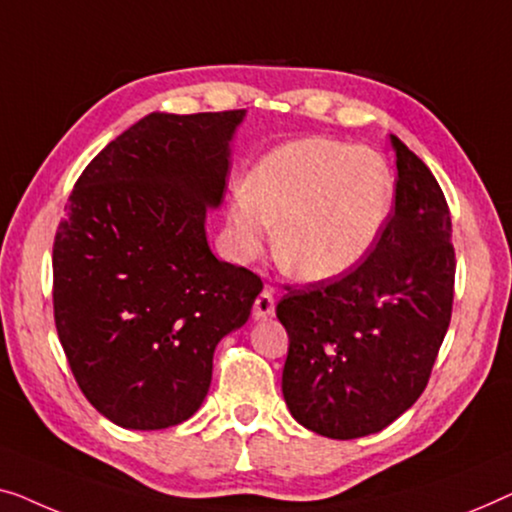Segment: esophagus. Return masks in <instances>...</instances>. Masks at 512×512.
<instances>
[{
  "instance_id": "obj_1",
  "label": "esophagus",
  "mask_w": 512,
  "mask_h": 512,
  "mask_svg": "<svg viewBox=\"0 0 512 512\" xmlns=\"http://www.w3.org/2000/svg\"><path fill=\"white\" fill-rule=\"evenodd\" d=\"M273 313H276V299H273V290L271 287H264V290L259 292V297L255 299L253 315L257 320H264V318H271Z\"/></svg>"
}]
</instances>
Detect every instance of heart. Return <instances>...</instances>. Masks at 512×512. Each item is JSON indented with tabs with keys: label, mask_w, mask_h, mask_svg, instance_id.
Here are the masks:
<instances>
[{
	"label": "heart",
	"mask_w": 512,
	"mask_h": 512,
	"mask_svg": "<svg viewBox=\"0 0 512 512\" xmlns=\"http://www.w3.org/2000/svg\"><path fill=\"white\" fill-rule=\"evenodd\" d=\"M385 160L331 139L285 143L259 160L248 187L232 194L229 232L241 253H257L278 225V259L304 280H329L357 266L392 211Z\"/></svg>",
	"instance_id": "obj_1"
}]
</instances>
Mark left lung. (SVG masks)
I'll return each mask as SVG.
<instances>
[{
  "mask_svg": "<svg viewBox=\"0 0 512 512\" xmlns=\"http://www.w3.org/2000/svg\"><path fill=\"white\" fill-rule=\"evenodd\" d=\"M394 208L343 276L278 301L290 348L283 397L315 434L350 441L392 424L429 383L455 297L448 201L427 164L392 134Z\"/></svg>",
  "mask_w": 512,
  "mask_h": 512,
  "instance_id": "obj_1",
  "label": "left lung"
}]
</instances>
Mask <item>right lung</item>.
<instances>
[{"mask_svg":"<svg viewBox=\"0 0 512 512\" xmlns=\"http://www.w3.org/2000/svg\"><path fill=\"white\" fill-rule=\"evenodd\" d=\"M243 118L150 113L85 167L64 206L57 336L85 399L118 427L167 429L197 413L215 345L262 292L253 271L211 253L204 227Z\"/></svg>","mask_w":512,"mask_h":512,"instance_id":"add662e5","label":"right lung"}]
</instances>
